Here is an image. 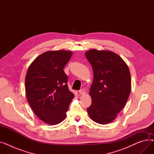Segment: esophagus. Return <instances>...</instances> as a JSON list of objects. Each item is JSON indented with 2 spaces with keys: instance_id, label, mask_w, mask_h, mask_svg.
Listing matches in <instances>:
<instances>
[{
  "instance_id": "1",
  "label": "esophagus",
  "mask_w": 154,
  "mask_h": 154,
  "mask_svg": "<svg viewBox=\"0 0 154 154\" xmlns=\"http://www.w3.org/2000/svg\"><path fill=\"white\" fill-rule=\"evenodd\" d=\"M79 93L80 94V95H84L85 94V91L84 90V89H80L79 91Z\"/></svg>"
}]
</instances>
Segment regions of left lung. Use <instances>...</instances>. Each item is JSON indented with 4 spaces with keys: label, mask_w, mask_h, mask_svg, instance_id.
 <instances>
[{
    "label": "left lung",
    "mask_w": 154,
    "mask_h": 154,
    "mask_svg": "<svg viewBox=\"0 0 154 154\" xmlns=\"http://www.w3.org/2000/svg\"><path fill=\"white\" fill-rule=\"evenodd\" d=\"M85 56L94 72L89 92L92 103L87 110L95 122L107 124L116 118L130 95V71L124 60L113 52L91 49Z\"/></svg>",
    "instance_id": "left-lung-1"
}]
</instances>
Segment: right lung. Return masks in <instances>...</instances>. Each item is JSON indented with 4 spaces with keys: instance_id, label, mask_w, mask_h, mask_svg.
Instances as JSON below:
<instances>
[{
    "instance_id": "obj_1",
    "label": "right lung",
    "mask_w": 154,
    "mask_h": 154,
    "mask_svg": "<svg viewBox=\"0 0 154 154\" xmlns=\"http://www.w3.org/2000/svg\"><path fill=\"white\" fill-rule=\"evenodd\" d=\"M72 55V52L63 50L45 52L27 70L25 79L27 102L35 115L47 124L62 122L74 97L63 71Z\"/></svg>"
}]
</instances>
